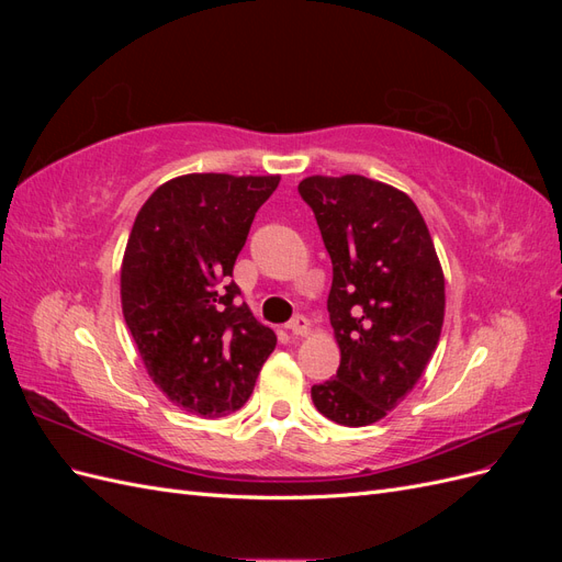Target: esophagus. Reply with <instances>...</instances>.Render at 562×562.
I'll use <instances>...</instances> for the list:
<instances>
[{
    "label": "esophagus",
    "instance_id": "obj_1",
    "mask_svg": "<svg viewBox=\"0 0 562 562\" xmlns=\"http://www.w3.org/2000/svg\"><path fill=\"white\" fill-rule=\"evenodd\" d=\"M285 328L291 330L293 335H307L310 333V321L304 318L302 314H297V316H293V321H288Z\"/></svg>",
    "mask_w": 562,
    "mask_h": 562
}]
</instances>
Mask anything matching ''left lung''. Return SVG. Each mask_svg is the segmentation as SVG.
<instances>
[{"label":"left lung","instance_id":"1","mask_svg":"<svg viewBox=\"0 0 562 562\" xmlns=\"http://www.w3.org/2000/svg\"><path fill=\"white\" fill-rule=\"evenodd\" d=\"M333 262L328 312L339 345L333 380L312 386L316 411L368 427L411 394L436 351L446 279L413 199L363 176L297 184Z\"/></svg>","mask_w":562,"mask_h":562}]
</instances>
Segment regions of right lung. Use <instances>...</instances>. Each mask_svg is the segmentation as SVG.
<instances>
[{
    "instance_id": "1",
    "label": "right lung",
    "mask_w": 562,
    "mask_h": 562,
    "mask_svg": "<svg viewBox=\"0 0 562 562\" xmlns=\"http://www.w3.org/2000/svg\"><path fill=\"white\" fill-rule=\"evenodd\" d=\"M279 176L190 173L164 182L135 215L122 262V310L166 398L201 417L248 401L277 335L232 281L252 217Z\"/></svg>"
}]
</instances>
